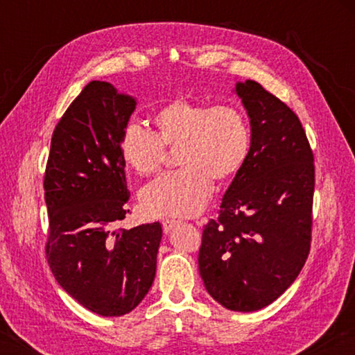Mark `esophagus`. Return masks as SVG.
<instances>
[{
    "mask_svg": "<svg viewBox=\"0 0 355 355\" xmlns=\"http://www.w3.org/2000/svg\"><path fill=\"white\" fill-rule=\"evenodd\" d=\"M161 224H163L164 233H169L172 228L178 224V220H175V219H164L163 222H161Z\"/></svg>",
    "mask_w": 355,
    "mask_h": 355,
    "instance_id": "obj_1",
    "label": "esophagus"
}]
</instances>
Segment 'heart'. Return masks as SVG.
<instances>
[{"label": "heart", "instance_id": "b5f03b06", "mask_svg": "<svg viewBox=\"0 0 355 355\" xmlns=\"http://www.w3.org/2000/svg\"><path fill=\"white\" fill-rule=\"evenodd\" d=\"M155 131L130 123L119 141L125 164L144 177L161 172L166 150H177L182 169L146 186L144 209L152 216H194L202 211L214 183H227L243 169L250 152V128L233 105L177 98L155 114Z\"/></svg>", "mask_w": 355, "mask_h": 355}]
</instances>
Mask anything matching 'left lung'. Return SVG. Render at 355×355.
Returning <instances> with one entry per match:
<instances>
[{
  "instance_id": "left-lung-1",
  "label": "left lung",
  "mask_w": 355,
  "mask_h": 355,
  "mask_svg": "<svg viewBox=\"0 0 355 355\" xmlns=\"http://www.w3.org/2000/svg\"><path fill=\"white\" fill-rule=\"evenodd\" d=\"M250 152L218 219L203 227L199 272L228 310L255 311L286 291L310 254L315 163L299 117L261 84H236Z\"/></svg>"
}]
</instances>
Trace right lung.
I'll list each match as a JSON object with an SVG mask.
<instances>
[{"instance_id": "1", "label": "right lung", "mask_w": 355, "mask_h": 355, "mask_svg": "<svg viewBox=\"0 0 355 355\" xmlns=\"http://www.w3.org/2000/svg\"><path fill=\"white\" fill-rule=\"evenodd\" d=\"M136 101L112 84L91 81L51 136L44 177L45 255L53 275L83 307L122 316L153 284L159 222L119 227L130 209L119 141Z\"/></svg>"}]
</instances>
